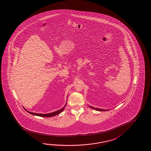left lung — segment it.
<instances>
[{
    "label": "left lung",
    "mask_w": 151,
    "mask_h": 151,
    "mask_svg": "<svg viewBox=\"0 0 151 151\" xmlns=\"http://www.w3.org/2000/svg\"><path fill=\"white\" fill-rule=\"evenodd\" d=\"M91 109H95L96 111H109V109H98V108H96V107H93L91 106H89Z\"/></svg>",
    "instance_id": "1"
}]
</instances>
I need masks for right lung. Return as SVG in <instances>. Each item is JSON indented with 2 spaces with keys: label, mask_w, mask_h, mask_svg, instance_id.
Returning <instances> with one entry per match:
<instances>
[{
  "label": "right lung",
  "mask_w": 151,
  "mask_h": 151,
  "mask_svg": "<svg viewBox=\"0 0 151 151\" xmlns=\"http://www.w3.org/2000/svg\"><path fill=\"white\" fill-rule=\"evenodd\" d=\"M66 104H67V103L65 104L64 106L63 107H62V109H60L59 110L54 111V112H52V113H48V114H38V113H33V112H30V111H28L27 110H26L25 108H24V109H25V110L27 111V112H28L29 113L32 114L33 115L40 116V117H52V116H56V115H57L60 114V113H62V111L64 110Z\"/></svg>",
  "instance_id": "1"
}]
</instances>
